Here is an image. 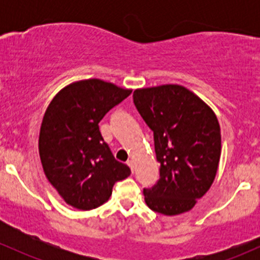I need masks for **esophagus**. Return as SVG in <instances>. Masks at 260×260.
<instances>
[{"label": "esophagus", "instance_id": "1", "mask_svg": "<svg viewBox=\"0 0 260 260\" xmlns=\"http://www.w3.org/2000/svg\"><path fill=\"white\" fill-rule=\"evenodd\" d=\"M127 165L128 166H129V169H131V171H135V162L132 161V159H129V161H127Z\"/></svg>", "mask_w": 260, "mask_h": 260}]
</instances>
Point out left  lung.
<instances>
[{"label":"left lung","instance_id":"1","mask_svg":"<svg viewBox=\"0 0 260 260\" xmlns=\"http://www.w3.org/2000/svg\"><path fill=\"white\" fill-rule=\"evenodd\" d=\"M133 103L153 132L159 164V180L143 188L147 206L169 216L191 210L216 176L221 153L216 115L176 84L137 89Z\"/></svg>","mask_w":260,"mask_h":260}]
</instances>
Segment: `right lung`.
Masks as SVG:
<instances>
[{
	"label": "right lung",
	"mask_w": 260,
	"mask_h": 260,
	"mask_svg": "<svg viewBox=\"0 0 260 260\" xmlns=\"http://www.w3.org/2000/svg\"><path fill=\"white\" fill-rule=\"evenodd\" d=\"M132 90L101 79L80 80L55 95L44 115L39 153L49 182L79 210L103 205L117 181L131 170L117 161L99 131V122Z\"/></svg>",
	"instance_id": "add662e5"
}]
</instances>
